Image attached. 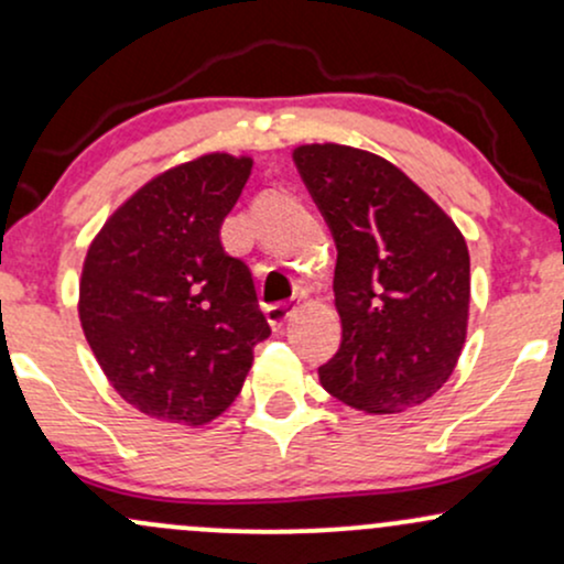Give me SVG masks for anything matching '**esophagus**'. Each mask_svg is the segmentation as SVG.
<instances>
[{
    "label": "esophagus",
    "mask_w": 564,
    "mask_h": 564,
    "mask_svg": "<svg viewBox=\"0 0 564 564\" xmlns=\"http://www.w3.org/2000/svg\"><path fill=\"white\" fill-rule=\"evenodd\" d=\"M296 310V302L289 300V302H275V304H268V310H264V315H268V323L273 328H283V323H286L291 315H294Z\"/></svg>",
    "instance_id": "34e87169"
}]
</instances>
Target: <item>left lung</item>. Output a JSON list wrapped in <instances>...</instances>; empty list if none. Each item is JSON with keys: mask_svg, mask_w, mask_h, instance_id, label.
<instances>
[{"mask_svg": "<svg viewBox=\"0 0 564 564\" xmlns=\"http://www.w3.org/2000/svg\"><path fill=\"white\" fill-rule=\"evenodd\" d=\"M294 164L336 243L341 345L318 368L321 384L368 413L424 403L467 339V241L422 187L373 153L302 145Z\"/></svg>", "mask_w": 564, "mask_h": 564, "instance_id": "8db88e82", "label": "left lung"}]
</instances>
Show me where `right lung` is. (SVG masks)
<instances>
[{
  "label": "right lung",
  "mask_w": 564,
  "mask_h": 564,
  "mask_svg": "<svg viewBox=\"0 0 564 564\" xmlns=\"http://www.w3.org/2000/svg\"><path fill=\"white\" fill-rule=\"evenodd\" d=\"M251 159L212 153L140 187L87 251L79 318L116 392L200 426L228 408L270 336L249 264L219 241Z\"/></svg>",
  "instance_id": "obj_1"
}]
</instances>
